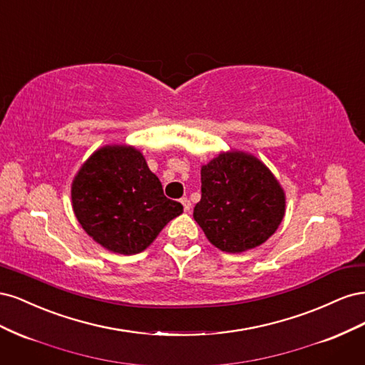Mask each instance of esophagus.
Wrapping results in <instances>:
<instances>
[{
    "mask_svg": "<svg viewBox=\"0 0 365 365\" xmlns=\"http://www.w3.org/2000/svg\"><path fill=\"white\" fill-rule=\"evenodd\" d=\"M181 204H182V207H184V212H189L190 207H192L189 197H181Z\"/></svg>",
    "mask_w": 365,
    "mask_h": 365,
    "instance_id": "1",
    "label": "esophagus"
}]
</instances>
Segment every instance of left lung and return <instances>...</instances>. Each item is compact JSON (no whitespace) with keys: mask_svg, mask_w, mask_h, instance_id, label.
I'll use <instances>...</instances> for the list:
<instances>
[{"mask_svg":"<svg viewBox=\"0 0 365 365\" xmlns=\"http://www.w3.org/2000/svg\"><path fill=\"white\" fill-rule=\"evenodd\" d=\"M284 216V193L267 165L244 152L220 153L201 169V201L193 217L225 252L262 245Z\"/></svg>","mask_w":365,"mask_h":365,"instance_id":"8db88e82","label":"left lung"}]
</instances>
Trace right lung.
<instances>
[{"label":"right lung","mask_w":365,"mask_h":365,"mask_svg":"<svg viewBox=\"0 0 365 365\" xmlns=\"http://www.w3.org/2000/svg\"><path fill=\"white\" fill-rule=\"evenodd\" d=\"M74 215L97 244L118 254L146 250L182 205L164 196L145 157L126 146L94 152L71 187Z\"/></svg>","instance_id":"add662e5"}]
</instances>
